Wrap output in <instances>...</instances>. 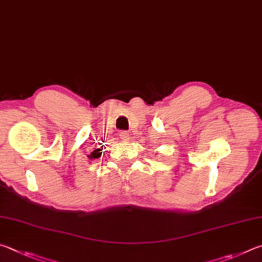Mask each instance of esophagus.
Returning <instances> with one entry per match:
<instances>
[{
	"mask_svg": "<svg viewBox=\"0 0 262 262\" xmlns=\"http://www.w3.org/2000/svg\"><path fill=\"white\" fill-rule=\"evenodd\" d=\"M119 136H121V138H122L123 140H127V139H128V134H127L126 131L119 132Z\"/></svg>",
	"mask_w": 262,
	"mask_h": 262,
	"instance_id": "34e87169",
	"label": "esophagus"
}]
</instances>
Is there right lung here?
Listing matches in <instances>:
<instances>
[{"label":"right lung","instance_id":"1","mask_svg":"<svg viewBox=\"0 0 262 262\" xmlns=\"http://www.w3.org/2000/svg\"><path fill=\"white\" fill-rule=\"evenodd\" d=\"M101 149L100 148H96V149H94L93 152L91 153V155H89V157L91 158V159H98V158H100L101 157Z\"/></svg>","mask_w":262,"mask_h":262}]
</instances>
